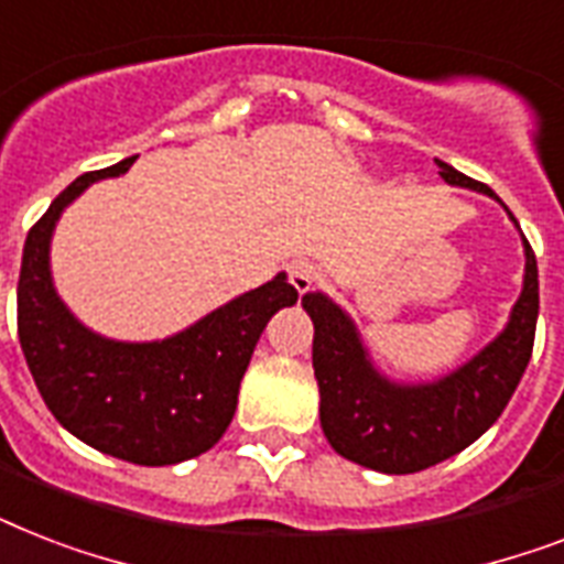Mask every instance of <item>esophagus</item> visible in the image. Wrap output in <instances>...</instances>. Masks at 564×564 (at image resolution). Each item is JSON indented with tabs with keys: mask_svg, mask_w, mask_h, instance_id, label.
<instances>
[{
	"mask_svg": "<svg viewBox=\"0 0 564 564\" xmlns=\"http://www.w3.org/2000/svg\"><path fill=\"white\" fill-rule=\"evenodd\" d=\"M286 272H290V283L299 292H307L318 278L316 265L310 263V260H292V263L286 265Z\"/></svg>",
	"mask_w": 564,
	"mask_h": 564,
	"instance_id": "1",
	"label": "esophagus"
}]
</instances>
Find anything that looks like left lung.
Listing matches in <instances>:
<instances>
[{"label": "left lung", "instance_id": "8db88e82", "mask_svg": "<svg viewBox=\"0 0 564 564\" xmlns=\"http://www.w3.org/2000/svg\"><path fill=\"white\" fill-rule=\"evenodd\" d=\"M436 163L447 184L498 198L480 181L468 178L447 163ZM524 248V292L507 330L438 383H389L371 369L351 318L334 301H327L322 292H307L301 299L316 330L313 371L322 394V430L336 454L375 471L415 474L459 454L498 421L533 357L539 265L527 239Z\"/></svg>", "mask_w": 564, "mask_h": 564}]
</instances>
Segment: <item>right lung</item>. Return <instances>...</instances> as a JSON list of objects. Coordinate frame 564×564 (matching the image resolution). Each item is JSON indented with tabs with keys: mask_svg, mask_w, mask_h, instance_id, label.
Masks as SVG:
<instances>
[{
	"mask_svg": "<svg viewBox=\"0 0 564 564\" xmlns=\"http://www.w3.org/2000/svg\"><path fill=\"white\" fill-rule=\"evenodd\" d=\"M131 163L84 172L31 225L17 283V334L43 401L73 436L126 463L175 465L210 451L228 430L265 322L295 304L299 290L278 274L163 343H113L78 325L52 290L48 237L75 195Z\"/></svg>",
	"mask_w": 564,
	"mask_h": 564,
	"instance_id": "add662e5",
	"label": "right lung"
}]
</instances>
